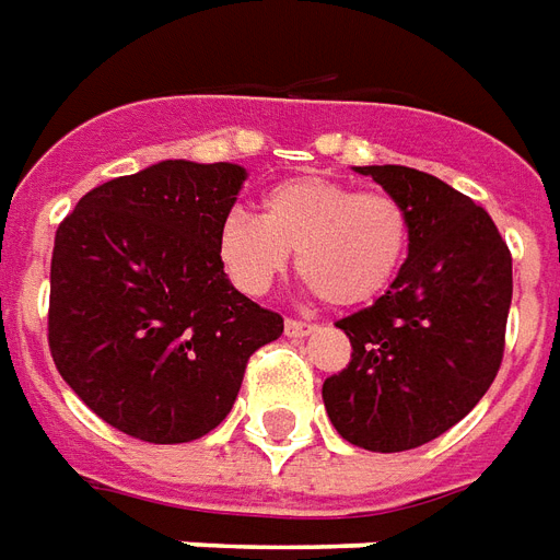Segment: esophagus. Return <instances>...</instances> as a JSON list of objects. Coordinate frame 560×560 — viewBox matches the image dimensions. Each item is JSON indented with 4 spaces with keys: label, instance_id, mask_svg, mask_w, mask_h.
Here are the masks:
<instances>
[{
    "label": "esophagus",
    "instance_id": "esophagus-1",
    "mask_svg": "<svg viewBox=\"0 0 560 560\" xmlns=\"http://www.w3.org/2000/svg\"><path fill=\"white\" fill-rule=\"evenodd\" d=\"M310 334H316V325H310V322L301 319H285V337L301 340V337H310Z\"/></svg>",
    "mask_w": 560,
    "mask_h": 560
}]
</instances>
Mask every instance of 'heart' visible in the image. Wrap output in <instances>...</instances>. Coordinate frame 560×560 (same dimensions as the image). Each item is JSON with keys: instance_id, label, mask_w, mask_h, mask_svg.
Here are the masks:
<instances>
[{"instance_id": "1", "label": "heart", "mask_w": 560, "mask_h": 560, "mask_svg": "<svg viewBox=\"0 0 560 560\" xmlns=\"http://www.w3.org/2000/svg\"><path fill=\"white\" fill-rule=\"evenodd\" d=\"M409 214L382 190H354L325 175H298L262 194V218L230 211L218 256L241 292L262 295L295 253L304 277L330 307H364L397 280L409 253Z\"/></svg>"}]
</instances>
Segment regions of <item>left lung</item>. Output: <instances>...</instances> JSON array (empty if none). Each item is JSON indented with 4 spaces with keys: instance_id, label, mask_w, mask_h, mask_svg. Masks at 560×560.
<instances>
[{
    "instance_id": "left-lung-1",
    "label": "left lung",
    "mask_w": 560,
    "mask_h": 560,
    "mask_svg": "<svg viewBox=\"0 0 560 560\" xmlns=\"http://www.w3.org/2000/svg\"><path fill=\"white\" fill-rule=\"evenodd\" d=\"M409 214V259L373 307L337 322L352 361L322 385L334 430L364 451L439 439L475 409L504 358L513 259L487 211L409 166H354Z\"/></svg>"
}]
</instances>
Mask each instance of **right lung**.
<instances>
[{
	"label": "right lung",
	"mask_w": 560,
	"mask_h": 560,
	"mask_svg": "<svg viewBox=\"0 0 560 560\" xmlns=\"http://www.w3.org/2000/svg\"><path fill=\"white\" fill-rule=\"evenodd\" d=\"M244 178L238 163L161 161L89 190L56 230L52 361L133 439H202L230 415L250 354L283 334L220 265V220Z\"/></svg>",
	"instance_id": "add662e5"
}]
</instances>
